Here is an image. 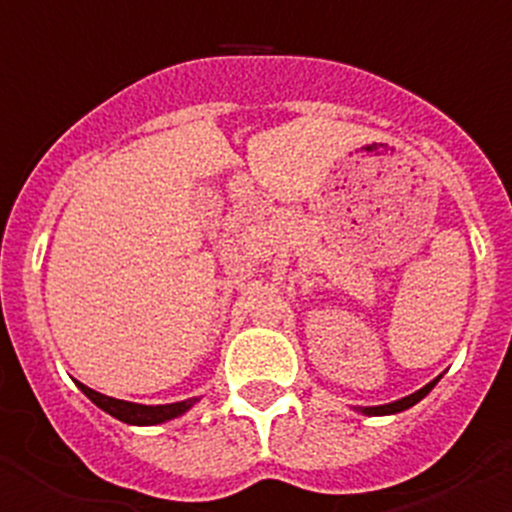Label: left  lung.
Here are the masks:
<instances>
[{
  "mask_svg": "<svg viewBox=\"0 0 512 512\" xmlns=\"http://www.w3.org/2000/svg\"><path fill=\"white\" fill-rule=\"evenodd\" d=\"M438 379H441V377H436L433 382H428L425 387H420V390L413 392V395L400 397V400L387 402V405H369V408H354V410H356V413H361V415H395V413H402V410H408V408H413V405H418V402L423 400V397L428 395L433 387H436Z\"/></svg>",
  "mask_w": 512,
  "mask_h": 512,
  "instance_id": "left-lung-1",
  "label": "left lung"
}]
</instances>
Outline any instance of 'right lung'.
<instances>
[{
    "label": "right lung",
    "instance_id": "obj_1",
    "mask_svg": "<svg viewBox=\"0 0 512 512\" xmlns=\"http://www.w3.org/2000/svg\"><path fill=\"white\" fill-rule=\"evenodd\" d=\"M84 395L97 405L99 410H104L107 415L112 418L122 420V423L128 425H158V423H166V420H174L179 415H184L187 410H192L200 397H189V400L182 402H169V405H140V402H128V400H117V397H107L102 392L92 390L87 384L76 382Z\"/></svg>",
    "mask_w": 512,
    "mask_h": 512
}]
</instances>
